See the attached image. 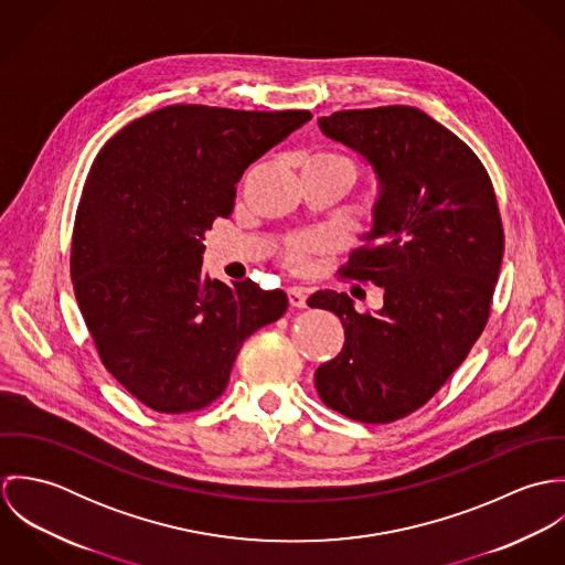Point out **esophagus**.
<instances>
[{"instance_id":"obj_1","label":"esophagus","mask_w":565,"mask_h":565,"mask_svg":"<svg viewBox=\"0 0 565 565\" xmlns=\"http://www.w3.org/2000/svg\"><path fill=\"white\" fill-rule=\"evenodd\" d=\"M289 296V305L296 309H305L307 307V291L302 287H289L287 289Z\"/></svg>"}]
</instances>
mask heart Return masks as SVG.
Segmentation results:
<instances>
[{
	"label": "heart",
	"mask_w": 565,
	"mask_h": 565,
	"mask_svg": "<svg viewBox=\"0 0 565 565\" xmlns=\"http://www.w3.org/2000/svg\"><path fill=\"white\" fill-rule=\"evenodd\" d=\"M307 164H323V167H337L341 169L343 173H348L350 178V184L356 175V169L350 159L341 157V154H332V152H320V154H313ZM328 249V239L322 235H305V237H291L289 242L285 243V249H282V258L287 263V267L296 269V271H305L309 269L311 265V258L316 254H322Z\"/></svg>",
	"instance_id": "obj_1"
}]
</instances>
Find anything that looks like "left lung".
Masks as SVG:
<instances>
[{
    "label": "left lung",
    "instance_id": "left-lung-1",
    "mask_svg": "<svg viewBox=\"0 0 565 565\" xmlns=\"http://www.w3.org/2000/svg\"><path fill=\"white\" fill-rule=\"evenodd\" d=\"M318 124L376 173L372 231L341 274L385 296L374 316L330 289L309 298L345 330L316 387L341 415L387 424L428 403L483 332L504 252L498 202L479 157L419 108L339 110Z\"/></svg>",
    "mask_w": 565,
    "mask_h": 565
}]
</instances>
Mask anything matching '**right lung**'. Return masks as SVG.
<instances>
[{
  "mask_svg": "<svg viewBox=\"0 0 565 565\" xmlns=\"http://www.w3.org/2000/svg\"><path fill=\"white\" fill-rule=\"evenodd\" d=\"M311 117L175 104L135 119L95 157L72 280L104 367L139 403L209 406L243 341L285 316V291L202 274L204 233L233 213L243 171Z\"/></svg>",
  "mask_w": 565,
  "mask_h": 565,
  "instance_id": "right-lung-1",
  "label": "right lung"
}]
</instances>
